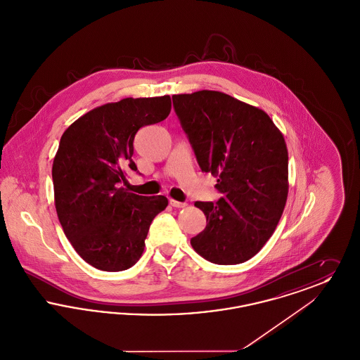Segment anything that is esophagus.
<instances>
[{"label": "esophagus", "mask_w": 360, "mask_h": 360, "mask_svg": "<svg viewBox=\"0 0 360 360\" xmlns=\"http://www.w3.org/2000/svg\"><path fill=\"white\" fill-rule=\"evenodd\" d=\"M170 205L172 207H185L188 204L186 202H179V201H175V200H170Z\"/></svg>", "instance_id": "1"}]
</instances>
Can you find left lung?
Listing matches in <instances>:
<instances>
[{
  "instance_id": "left-lung-1",
  "label": "left lung",
  "mask_w": 360,
  "mask_h": 360,
  "mask_svg": "<svg viewBox=\"0 0 360 360\" xmlns=\"http://www.w3.org/2000/svg\"><path fill=\"white\" fill-rule=\"evenodd\" d=\"M175 113L201 170L217 178L223 197L197 201L206 228L190 240L216 264H239L274 233L289 193V155L270 116L221 91L172 96Z\"/></svg>"
}]
</instances>
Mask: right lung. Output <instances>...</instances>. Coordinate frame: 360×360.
Masks as SVG:
<instances>
[{"instance_id":"right-lung-1","label":"right lung","mask_w":360,"mask_h":360,"mask_svg":"<svg viewBox=\"0 0 360 360\" xmlns=\"http://www.w3.org/2000/svg\"><path fill=\"white\" fill-rule=\"evenodd\" d=\"M170 96L124 98L94 108L60 137L52 163L53 198L66 238L86 263L122 271L143 255L150 225L169 205L120 188L136 172L134 139L144 125L165 120Z\"/></svg>"}]
</instances>
